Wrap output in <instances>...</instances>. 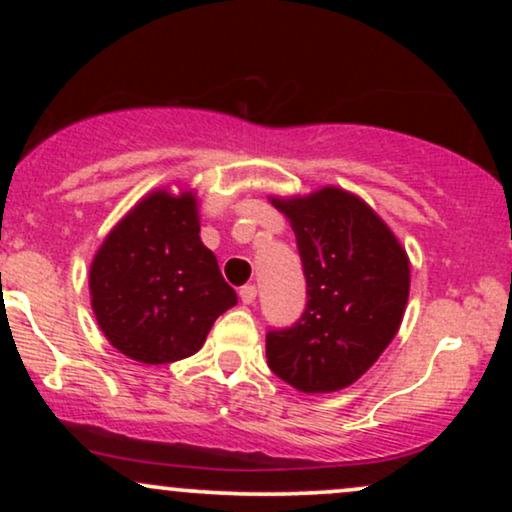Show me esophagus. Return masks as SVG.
<instances>
[{"mask_svg":"<svg viewBox=\"0 0 512 512\" xmlns=\"http://www.w3.org/2000/svg\"><path fill=\"white\" fill-rule=\"evenodd\" d=\"M240 293V301H243V305H252L255 303V298H257V289L252 284H245L243 289L238 291Z\"/></svg>","mask_w":512,"mask_h":512,"instance_id":"1","label":"esophagus"}]
</instances>
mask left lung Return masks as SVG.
I'll list each match as a JSON object with an SVG mask.
<instances>
[{
    "label": "left lung",
    "instance_id": "obj_1",
    "mask_svg": "<svg viewBox=\"0 0 512 512\" xmlns=\"http://www.w3.org/2000/svg\"><path fill=\"white\" fill-rule=\"evenodd\" d=\"M272 204L296 233L308 303L296 325L267 332V363L308 395L344 390L402 325L409 257L387 223L342 187Z\"/></svg>",
    "mask_w": 512,
    "mask_h": 512
}]
</instances>
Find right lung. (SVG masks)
Masks as SVG:
<instances>
[{"label": "right lung", "instance_id": "add662e5", "mask_svg": "<svg viewBox=\"0 0 512 512\" xmlns=\"http://www.w3.org/2000/svg\"><path fill=\"white\" fill-rule=\"evenodd\" d=\"M88 289L108 342L149 366L197 354L216 317L238 303L199 238L192 192L156 190L137 202L93 257Z\"/></svg>", "mask_w": 512, "mask_h": 512}]
</instances>
